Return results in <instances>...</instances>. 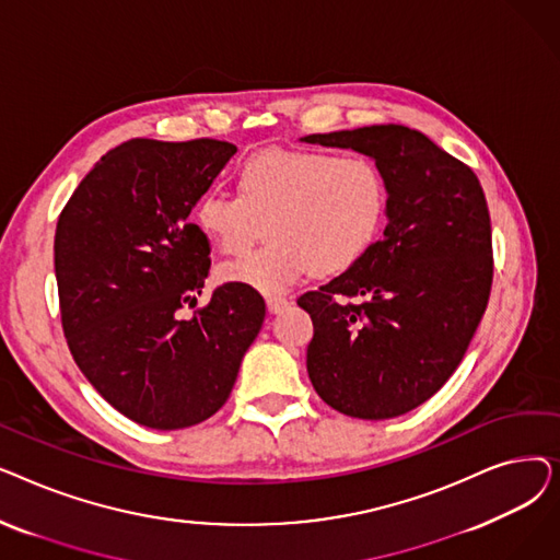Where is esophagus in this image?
<instances>
[{"label": "esophagus", "mask_w": 560, "mask_h": 560, "mask_svg": "<svg viewBox=\"0 0 560 560\" xmlns=\"http://www.w3.org/2000/svg\"><path fill=\"white\" fill-rule=\"evenodd\" d=\"M265 304H268L270 313H283L290 306V300L281 298V295H270L268 300H265Z\"/></svg>", "instance_id": "esophagus-1"}]
</instances>
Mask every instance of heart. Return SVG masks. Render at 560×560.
Masks as SVG:
<instances>
[{
  "instance_id": "1",
  "label": "heart",
  "mask_w": 560,
  "mask_h": 560,
  "mask_svg": "<svg viewBox=\"0 0 560 560\" xmlns=\"http://www.w3.org/2000/svg\"><path fill=\"white\" fill-rule=\"evenodd\" d=\"M388 218V182L365 154L270 147L238 167V195L203 192L201 233L224 256L245 254L265 229L270 243L226 262L222 281L281 292L308 272L338 275L374 247Z\"/></svg>"
}]
</instances>
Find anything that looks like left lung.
<instances>
[{"mask_svg":"<svg viewBox=\"0 0 560 560\" xmlns=\"http://www.w3.org/2000/svg\"><path fill=\"white\" fill-rule=\"evenodd\" d=\"M304 140L368 154L388 182L384 235L354 268L298 300L313 319L311 384L349 418L404 416L445 386L488 308L483 188L472 167L404 125Z\"/></svg>","mask_w":560,"mask_h":560,"instance_id":"obj_1","label":"left lung"}]
</instances>
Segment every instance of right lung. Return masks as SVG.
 <instances>
[{"instance_id": "obj_1", "label": "right lung", "mask_w": 560, "mask_h": 560, "mask_svg": "<svg viewBox=\"0 0 560 560\" xmlns=\"http://www.w3.org/2000/svg\"><path fill=\"white\" fill-rule=\"evenodd\" d=\"M238 147L133 138L106 152L58 215L54 270L70 354L93 388L142 427L209 420L229 399L265 302L222 283L192 317L211 243L188 222Z\"/></svg>"}]
</instances>
